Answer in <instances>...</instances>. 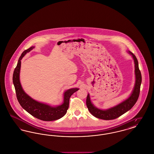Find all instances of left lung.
Returning <instances> with one entry per match:
<instances>
[{
    "label": "left lung",
    "instance_id": "8db88e82",
    "mask_svg": "<svg viewBox=\"0 0 154 154\" xmlns=\"http://www.w3.org/2000/svg\"><path fill=\"white\" fill-rule=\"evenodd\" d=\"M128 53L132 56L135 64L136 82L134 88L131 95L127 100L113 108L107 110H101L93 105V104L91 103L90 95L88 94L87 97L86 104L88 110L94 116L103 120H113L120 117L125 113L128 110L132 108L135 105L140 95L142 77L141 72L138 67V62L136 56L130 51H128Z\"/></svg>",
    "mask_w": 154,
    "mask_h": 154
}]
</instances>
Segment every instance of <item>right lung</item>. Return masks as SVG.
<instances>
[{
  "mask_svg": "<svg viewBox=\"0 0 154 154\" xmlns=\"http://www.w3.org/2000/svg\"><path fill=\"white\" fill-rule=\"evenodd\" d=\"M34 48V46H31L22 53L18 59L17 66L13 72V82L14 85L17 98L21 107L34 117L43 121L56 120L62 118L65 115L67 110L69 108L70 97L73 93L79 89L74 88L66 91L64 93L63 104L56 107H52L45 103L39 102L28 96L23 90L20 82L21 60L25 54Z\"/></svg>",
  "mask_w": 154,
  "mask_h": 154,
  "instance_id": "1",
  "label": "right lung"
}]
</instances>
